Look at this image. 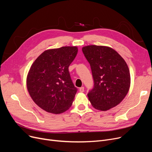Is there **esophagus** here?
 Masks as SVG:
<instances>
[{
    "label": "esophagus",
    "instance_id": "obj_1",
    "mask_svg": "<svg viewBox=\"0 0 152 152\" xmlns=\"http://www.w3.org/2000/svg\"><path fill=\"white\" fill-rule=\"evenodd\" d=\"M84 91V87H81V88H80V91L81 92H83Z\"/></svg>",
    "mask_w": 152,
    "mask_h": 152
}]
</instances>
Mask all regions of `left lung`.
<instances>
[{
  "label": "left lung",
  "mask_w": 152,
  "mask_h": 152,
  "mask_svg": "<svg viewBox=\"0 0 152 152\" xmlns=\"http://www.w3.org/2000/svg\"><path fill=\"white\" fill-rule=\"evenodd\" d=\"M82 50L90 64L94 80V88L88 94L92 105L102 111L116 106L130 88V75L126 62L109 47L89 45Z\"/></svg>",
  "instance_id": "1"
}]
</instances>
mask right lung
Wrapping results in <instances>:
<instances>
[{
  "instance_id": "1",
  "label": "right lung",
  "mask_w": 152,
  "mask_h": 152,
  "mask_svg": "<svg viewBox=\"0 0 152 152\" xmlns=\"http://www.w3.org/2000/svg\"><path fill=\"white\" fill-rule=\"evenodd\" d=\"M77 47L45 51L31 66L27 87L35 103L49 113L59 114L69 109L77 88L68 67L77 53Z\"/></svg>"
}]
</instances>
